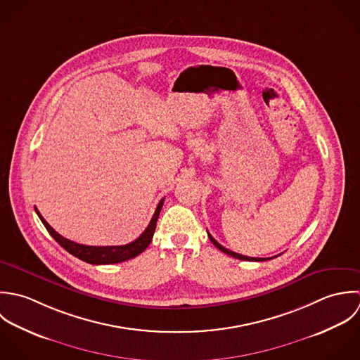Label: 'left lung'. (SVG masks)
Wrapping results in <instances>:
<instances>
[{
  "instance_id": "left-lung-1",
  "label": "left lung",
  "mask_w": 360,
  "mask_h": 360,
  "mask_svg": "<svg viewBox=\"0 0 360 360\" xmlns=\"http://www.w3.org/2000/svg\"><path fill=\"white\" fill-rule=\"evenodd\" d=\"M207 235H209V238H210V240L213 242V245L216 246L217 249H219L221 252H224L225 255H229V256H232V257H235V259H239V260H249V262H266V260H270V259H276L277 256H274V257H249V256H243V255H239V253H235V252H232V250H229V249H226V248H224V246H221L218 242H217L216 239L207 232Z\"/></svg>"
}]
</instances>
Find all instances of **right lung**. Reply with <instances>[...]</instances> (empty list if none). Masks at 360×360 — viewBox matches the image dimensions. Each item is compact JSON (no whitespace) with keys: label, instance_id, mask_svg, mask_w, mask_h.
Returning a JSON list of instances; mask_svg holds the SVG:
<instances>
[{"label":"right lung","instance_id":"right-lung-1","mask_svg":"<svg viewBox=\"0 0 360 360\" xmlns=\"http://www.w3.org/2000/svg\"><path fill=\"white\" fill-rule=\"evenodd\" d=\"M162 203H164V199L160 200L154 214L150 219V224L144 229L143 233L138 239H135L134 242H131L128 245H121V246H87V245L76 243L73 240H70V239L61 236L54 228L50 226V224L43 218L37 209H34V210H36L39 218L41 219V222L44 224L49 233L75 257H77V259H80L86 263H90V264H115V263L127 262L129 259L136 257L138 255L144 252V249L150 245V242L153 239V235H154V231H155L157 219H158L160 212L162 209Z\"/></svg>","mask_w":360,"mask_h":360}]
</instances>
